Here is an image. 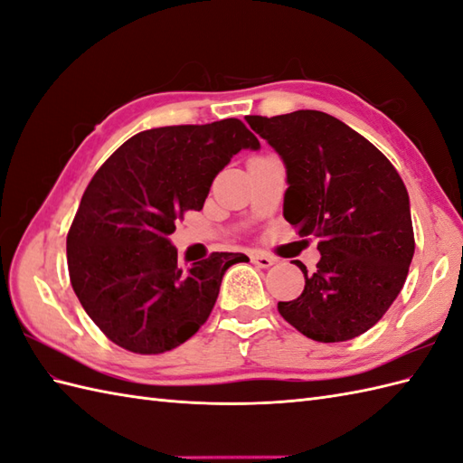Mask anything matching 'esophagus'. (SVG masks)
Masks as SVG:
<instances>
[{"label":"esophagus","instance_id":"34e87169","mask_svg":"<svg viewBox=\"0 0 463 463\" xmlns=\"http://www.w3.org/2000/svg\"><path fill=\"white\" fill-rule=\"evenodd\" d=\"M252 262H254L256 266H260V268H270V266L276 262V258L268 256V254H264V252H254V254H252Z\"/></svg>","mask_w":463,"mask_h":463}]
</instances>
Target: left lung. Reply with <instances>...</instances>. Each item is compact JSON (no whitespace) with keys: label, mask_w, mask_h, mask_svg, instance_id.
<instances>
[{"label":"left lung","mask_w":463,"mask_h":463,"mask_svg":"<svg viewBox=\"0 0 463 463\" xmlns=\"http://www.w3.org/2000/svg\"><path fill=\"white\" fill-rule=\"evenodd\" d=\"M282 157L284 219L316 236L321 254L304 292L278 311L306 337L347 341L371 329L401 294L414 256L411 199L369 139L319 110L246 116Z\"/></svg>","instance_id":"obj_1"}]
</instances>
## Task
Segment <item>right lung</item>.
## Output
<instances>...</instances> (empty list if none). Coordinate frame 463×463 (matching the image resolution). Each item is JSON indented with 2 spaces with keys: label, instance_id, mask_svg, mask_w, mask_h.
I'll use <instances>...</instances> for the list:
<instances>
[{
  "label": "right lung",
  "instance_id": "obj_1",
  "mask_svg": "<svg viewBox=\"0 0 463 463\" xmlns=\"http://www.w3.org/2000/svg\"><path fill=\"white\" fill-rule=\"evenodd\" d=\"M258 137L236 118L139 132L104 161L67 236L74 294L106 337L132 353L175 349L205 324L241 252L177 266L169 241L185 211L203 209L213 179Z\"/></svg>",
  "mask_w": 463,
  "mask_h": 463
}]
</instances>
